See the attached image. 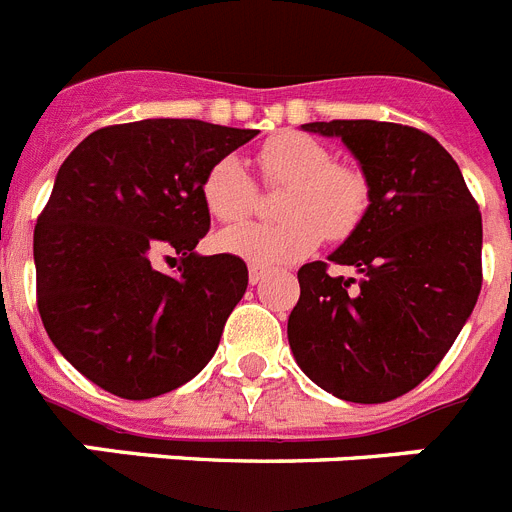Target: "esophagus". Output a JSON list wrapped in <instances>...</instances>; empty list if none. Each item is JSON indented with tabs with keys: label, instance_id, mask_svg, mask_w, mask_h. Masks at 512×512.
<instances>
[{
	"label": "esophagus",
	"instance_id": "esophagus-1",
	"mask_svg": "<svg viewBox=\"0 0 512 512\" xmlns=\"http://www.w3.org/2000/svg\"><path fill=\"white\" fill-rule=\"evenodd\" d=\"M264 274H266L264 269H259V266H251V269H248V282H251L253 287H256V284H261Z\"/></svg>",
	"mask_w": 512,
	"mask_h": 512
}]
</instances>
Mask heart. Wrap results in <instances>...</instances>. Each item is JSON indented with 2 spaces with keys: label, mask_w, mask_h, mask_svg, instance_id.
<instances>
[{
  "label": "heart",
  "mask_w": 512,
  "mask_h": 512,
  "mask_svg": "<svg viewBox=\"0 0 512 512\" xmlns=\"http://www.w3.org/2000/svg\"><path fill=\"white\" fill-rule=\"evenodd\" d=\"M259 171L266 184L284 187L279 223H241L217 235V248L261 269L310 256L325 238L343 241L364 223L372 192L354 166L333 164V153L302 133H282L261 146ZM256 184L238 156H223L202 179V202L220 223L251 212Z\"/></svg>",
  "instance_id": "b5f03b06"
}]
</instances>
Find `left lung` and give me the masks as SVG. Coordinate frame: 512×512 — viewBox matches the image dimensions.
<instances>
[{"mask_svg": "<svg viewBox=\"0 0 512 512\" xmlns=\"http://www.w3.org/2000/svg\"><path fill=\"white\" fill-rule=\"evenodd\" d=\"M341 138L372 202L328 261L297 271L287 320L297 366L348 402H387L418 387L446 356L482 287V215L449 151L423 130L377 120L307 122Z\"/></svg>", "mask_w": 512, "mask_h": 512, "instance_id": "8db88e82", "label": "left lung"}]
</instances>
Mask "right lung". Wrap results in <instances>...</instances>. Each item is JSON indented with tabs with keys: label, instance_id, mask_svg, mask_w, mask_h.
I'll use <instances>...</instances> for the list:
<instances>
[{
	"label": "right lung",
	"instance_id": "obj_1",
	"mask_svg": "<svg viewBox=\"0 0 512 512\" xmlns=\"http://www.w3.org/2000/svg\"><path fill=\"white\" fill-rule=\"evenodd\" d=\"M259 130L138 120L69 153L33 235L45 333L74 369L125 400L182 387L215 356L248 287L243 259L194 251L210 230L202 179ZM183 259L176 278L158 255Z\"/></svg>",
	"mask_w": 512,
	"mask_h": 512
}]
</instances>
